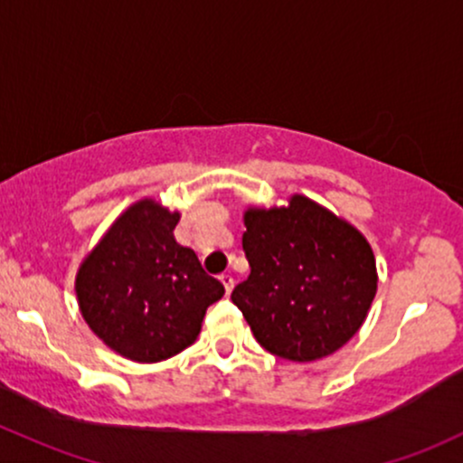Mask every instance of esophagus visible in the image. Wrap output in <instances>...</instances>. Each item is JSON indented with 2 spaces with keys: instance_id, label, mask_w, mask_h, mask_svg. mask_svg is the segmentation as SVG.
Wrapping results in <instances>:
<instances>
[{
  "instance_id": "obj_1",
  "label": "esophagus",
  "mask_w": 463,
  "mask_h": 463,
  "mask_svg": "<svg viewBox=\"0 0 463 463\" xmlns=\"http://www.w3.org/2000/svg\"><path fill=\"white\" fill-rule=\"evenodd\" d=\"M222 283L223 288H226V294L232 292V288H235V279H232V274H222Z\"/></svg>"
}]
</instances>
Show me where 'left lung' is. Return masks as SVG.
I'll return each mask as SVG.
<instances>
[{
  "label": "left lung",
  "mask_w": 463,
  "mask_h": 463,
  "mask_svg": "<svg viewBox=\"0 0 463 463\" xmlns=\"http://www.w3.org/2000/svg\"><path fill=\"white\" fill-rule=\"evenodd\" d=\"M246 281L231 298L257 343L294 363L343 347L367 318L378 289L375 257L363 232L306 195L288 206L248 208Z\"/></svg>",
  "instance_id": "obj_1"
}]
</instances>
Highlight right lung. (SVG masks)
I'll return each mask as SVG.
<instances>
[{
	"label": "right lung",
	"mask_w": 463,
	"mask_h": 463,
	"mask_svg": "<svg viewBox=\"0 0 463 463\" xmlns=\"http://www.w3.org/2000/svg\"><path fill=\"white\" fill-rule=\"evenodd\" d=\"M180 213L156 200L131 204L76 274V298L91 332L136 363H160L195 343L223 286L204 272L174 228Z\"/></svg>",
	"instance_id": "obj_1"
}]
</instances>
